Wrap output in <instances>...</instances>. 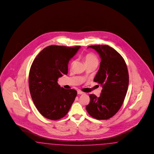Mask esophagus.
Wrapping results in <instances>:
<instances>
[{"mask_svg":"<svg viewBox=\"0 0 154 154\" xmlns=\"http://www.w3.org/2000/svg\"><path fill=\"white\" fill-rule=\"evenodd\" d=\"M77 93H78V94H84V93L83 92H82V91H77Z\"/></svg>","mask_w":154,"mask_h":154,"instance_id":"34e87169","label":"esophagus"}]
</instances>
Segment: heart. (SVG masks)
<instances>
[{
	"label": "heart",
	"mask_w": 154,
	"mask_h": 154,
	"mask_svg": "<svg viewBox=\"0 0 154 154\" xmlns=\"http://www.w3.org/2000/svg\"><path fill=\"white\" fill-rule=\"evenodd\" d=\"M84 60L86 64H90V63H94L98 65L99 63V60L97 57L92 53H89L86 54L84 57ZM75 62L73 61L71 63V67H72L74 65Z\"/></svg>",
	"instance_id": "obj_1"
}]
</instances>
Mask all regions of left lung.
<instances>
[{"mask_svg":"<svg viewBox=\"0 0 154 154\" xmlns=\"http://www.w3.org/2000/svg\"><path fill=\"white\" fill-rule=\"evenodd\" d=\"M101 58L99 71L94 81L103 89L100 96L90 94L86 111L92 117L107 120L113 116L123 105L127 92L129 75L126 63L116 50L108 45H92Z\"/></svg>","mask_w":154,"mask_h":154,"instance_id":"1","label":"left lung"}]
</instances>
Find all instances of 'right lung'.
Wrapping results in <instances>:
<instances>
[{"mask_svg": "<svg viewBox=\"0 0 154 154\" xmlns=\"http://www.w3.org/2000/svg\"><path fill=\"white\" fill-rule=\"evenodd\" d=\"M80 47L48 46L31 65L29 76L31 98L38 111L48 119L57 120L64 117L74 102L77 91L61 88L57 81L68 74V63Z\"/></svg>", "mask_w": 154, "mask_h": 154, "instance_id": "right-lung-1", "label": "right lung"}]
</instances>
